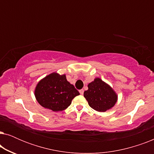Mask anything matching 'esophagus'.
Instances as JSON below:
<instances>
[{
    "instance_id": "obj_1",
    "label": "esophagus",
    "mask_w": 154,
    "mask_h": 154,
    "mask_svg": "<svg viewBox=\"0 0 154 154\" xmlns=\"http://www.w3.org/2000/svg\"><path fill=\"white\" fill-rule=\"evenodd\" d=\"M79 92H80V94H83V93H84V90H83V89L80 90H79Z\"/></svg>"
}]
</instances>
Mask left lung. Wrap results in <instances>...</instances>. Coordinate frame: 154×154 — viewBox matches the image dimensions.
I'll return each instance as SVG.
<instances>
[{
	"mask_svg": "<svg viewBox=\"0 0 154 154\" xmlns=\"http://www.w3.org/2000/svg\"><path fill=\"white\" fill-rule=\"evenodd\" d=\"M88 90L84 92V97L94 110L104 112L116 103L117 94L108 84L99 78L88 84Z\"/></svg>",
	"mask_w": 154,
	"mask_h": 154,
	"instance_id": "8db88e82",
	"label": "left lung"
}]
</instances>
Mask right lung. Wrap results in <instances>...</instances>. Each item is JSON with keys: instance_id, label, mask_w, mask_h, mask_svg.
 <instances>
[{"instance_id": "add662e5", "label": "right lung", "mask_w": 154, "mask_h": 154, "mask_svg": "<svg viewBox=\"0 0 154 154\" xmlns=\"http://www.w3.org/2000/svg\"><path fill=\"white\" fill-rule=\"evenodd\" d=\"M80 93L74 86L67 81L66 75L52 73L38 83L35 96L44 108L53 111L66 109L71 101Z\"/></svg>"}]
</instances>
